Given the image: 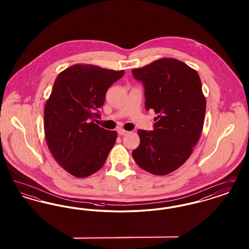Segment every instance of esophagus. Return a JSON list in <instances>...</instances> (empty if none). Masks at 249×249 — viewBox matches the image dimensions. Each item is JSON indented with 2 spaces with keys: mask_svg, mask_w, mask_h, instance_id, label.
<instances>
[{
  "mask_svg": "<svg viewBox=\"0 0 249 249\" xmlns=\"http://www.w3.org/2000/svg\"><path fill=\"white\" fill-rule=\"evenodd\" d=\"M128 132H129V131L123 130V129H119V130H118V133H119V135H126Z\"/></svg>",
  "mask_w": 249,
  "mask_h": 249,
  "instance_id": "1",
  "label": "esophagus"
}]
</instances>
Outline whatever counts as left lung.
Masks as SVG:
<instances>
[{"label":"left lung","instance_id":"8db88e82","mask_svg":"<svg viewBox=\"0 0 249 249\" xmlns=\"http://www.w3.org/2000/svg\"><path fill=\"white\" fill-rule=\"evenodd\" d=\"M133 77L142 84L144 107L153 109V130H138L135 162L156 176L183 165L201 135L206 102L198 72L176 59H160L139 69Z\"/></svg>","mask_w":249,"mask_h":249}]
</instances>
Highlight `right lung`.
<instances>
[{
    "label": "right lung",
    "mask_w": 249,
    "mask_h": 249,
    "mask_svg": "<svg viewBox=\"0 0 249 249\" xmlns=\"http://www.w3.org/2000/svg\"><path fill=\"white\" fill-rule=\"evenodd\" d=\"M124 71L75 64L57 76L46 103L44 128L56 161L73 177L87 178L105 164L117 132L95 124L107 89Z\"/></svg>",
    "instance_id": "obj_1"
}]
</instances>
